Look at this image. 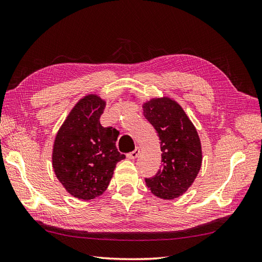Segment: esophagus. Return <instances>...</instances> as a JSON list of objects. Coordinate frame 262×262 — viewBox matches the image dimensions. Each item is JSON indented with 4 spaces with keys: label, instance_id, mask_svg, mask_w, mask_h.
Wrapping results in <instances>:
<instances>
[{
    "label": "esophagus",
    "instance_id": "obj_1",
    "mask_svg": "<svg viewBox=\"0 0 262 262\" xmlns=\"http://www.w3.org/2000/svg\"><path fill=\"white\" fill-rule=\"evenodd\" d=\"M139 154H140V148L139 147H136V149L134 150H132V152H130V153H128V158H130V160H134V158H137L138 156H139Z\"/></svg>",
    "mask_w": 262,
    "mask_h": 262
}]
</instances>
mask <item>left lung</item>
Listing matches in <instances>:
<instances>
[{
	"instance_id": "1",
	"label": "left lung",
	"mask_w": 262,
	"mask_h": 262,
	"mask_svg": "<svg viewBox=\"0 0 262 262\" xmlns=\"http://www.w3.org/2000/svg\"><path fill=\"white\" fill-rule=\"evenodd\" d=\"M144 117L161 140L162 167L145 178L150 192L162 199H175L191 186L202 163L196 130L182 108L169 98L152 99L143 106Z\"/></svg>"
}]
</instances>
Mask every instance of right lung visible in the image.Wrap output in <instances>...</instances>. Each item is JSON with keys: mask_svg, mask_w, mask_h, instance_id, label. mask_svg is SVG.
Returning a JSON list of instances; mask_svg holds the SVG:
<instances>
[{"mask_svg": "<svg viewBox=\"0 0 262 262\" xmlns=\"http://www.w3.org/2000/svg\"><path fill=\"white\" fill-rule=\"evenodd\" d=\"M104 109L105 102L99 97H84L70 113L54 141L55 175L71 194L82 200L104 192L116 164L125 158L116 147L118 131L100 124Z\"/></svg>", "mask_w": 262, "mask_h": 262, "instance_id": "1", "label": "right lung"}]
</instances>
